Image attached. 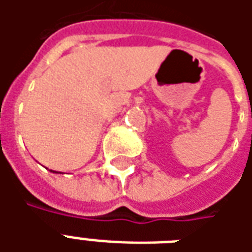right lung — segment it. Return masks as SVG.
I'll return each mask as SVG.
<instances>
[{
  "instance_id": "obj_1",
  "label": "right lung",
  "mask_w": 252,
  "mask_h": 252,
  "mask_svg": "<svg viewBox=\"0 0 252 252\" xmlns=\"http://www.w3.org/2000/svg\"><path fill=\"white\" fill-rule=\"evenodd\" d=\"M54 173H57V171H54Z\"/></svg>"
}]
</instances>
